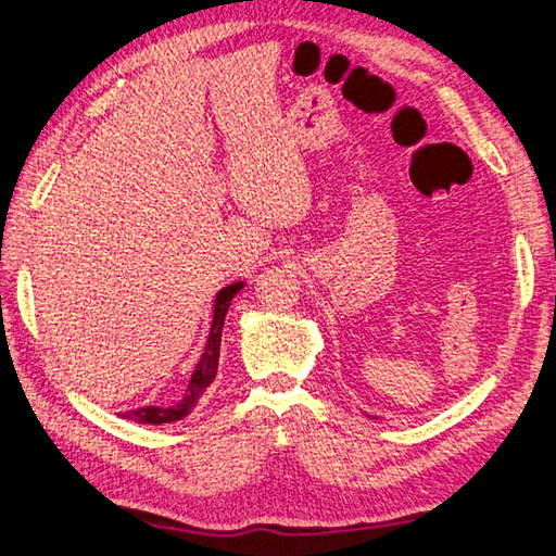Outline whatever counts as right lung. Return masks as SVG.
Listing matches in <instances>:
<instances>
[{
    "mask_svg": "<svg viewBox=\"0 0 556 556\" xmlns=\"http://www.w3.org/2000/svg\"><path fill=\"white\" fill-rule=\"evenodd\" d=\"M245 287V281H236V285L224 287L214 299V313H211V328H208V338L204 352L197 362L194 371H191V379L185 389V396H181L177 403H169V406H140V408H130V410H121L118 416L134 422H148V426H163V422H175L189 416L199 399L204 396V391L211 387V381L216 379V369H218V352H220V332H224V320L226 313L230 308V301L236 299L240 289Z\"/></svg>",
    "mask_w": 556,
    "mask_h": 556,
    "instance_id": "right-lung-1",
    "label": "right lung"
}]
</instances>
